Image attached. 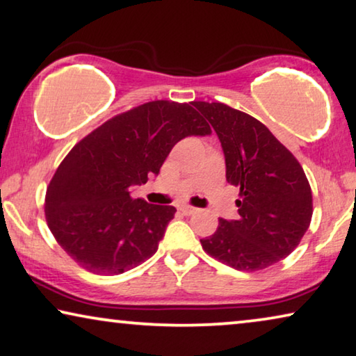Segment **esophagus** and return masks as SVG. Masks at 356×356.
Listing matches in <instances>:
<instances>
[{
  "mask_svg": "<svg viewBox=\"0 0 356 356\" xmlns=\"http://www.w3.org/2000/svg\"><path fill=\"white\" fill-rule=\"evenodd\" d=\"M179 211H182L185 216H190V214L197 213V208L193 207H188V204H182V207H179Z\"/></svg>",
  "mask_w": 356,
  "mask_h": 356,
  "instance_id": "34e87169",
  "label": "esophagus"
}]
</instances>
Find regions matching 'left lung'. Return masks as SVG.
<instances>
[{"label":"left lung","instance_id":"obj_1","mask_svg":"<svg viewBox=\"0 0 356 356\" xmlns=\"http://www.w3.org/2000/svg\"><path fill=\"white\" fill-rule=\"evenodd\" d=\"M211 124L226 158V179L240 188L238 219H219L202 247L237 271H259L298 247L313 216L312 187L297 158L264 124L224 103H192Z\"/></svg>","mask_w":356,"mask_h":356}]
</instances>
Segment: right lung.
<instances>
[{
	"mask_svg": "<svg viewBox=\"0 0 356 356\" xmlns=\"http://www.w3.org/2000/svg\"><path fill=\"white\" fill-rule=\"evenodd\" d=\"M211 127L192 103L148 102L90 132L63 159L44 197L48 227L87 271L116 276L156 253L176 208L130 197L174 145Z\"/></svg>",
	"mask_w": 356,
	"mask_h": 356,
	"instance_id": "obj_1",
	"label": "right lung"
}]
</instances>
